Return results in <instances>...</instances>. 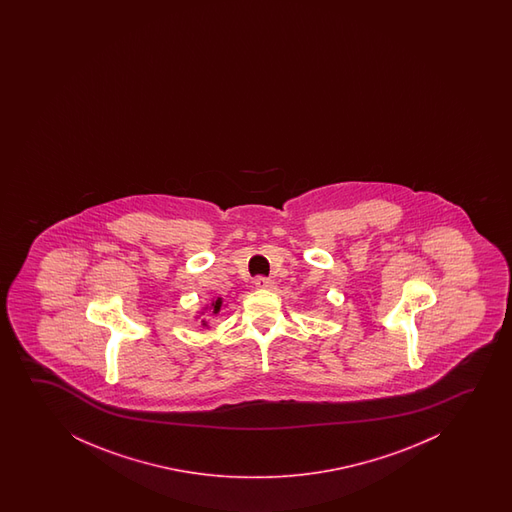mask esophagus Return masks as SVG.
<instances>
[{"mask_svg": "<svg viewBox=\"0 0 512 512\" xmlns=\"http://www.w3.org/2000/svg\"><path fill=\"white\" fill-rule=\"evenodd\" d=\"M255 287L260 288V290H273L274 288V281L269 280V278H257L255 280Z\"/></svg>", "mask_w": 512, "mask_h": 512, "instance_id": "1", "label": "esophagus"}]
</instances>
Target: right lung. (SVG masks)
Here are the masks:
<instances>
[{
	"label": "right lung",
	"mask_w": 512,
	"mask_h": 512,
	"mask_svg": "<svg viewBox=\"0 0 512 512\" xmlns=\"http://www.w3.org/2000/svg\"><path fill=\"white\" fill-rule=\"evenodd\" d=\"M220 309H222V297H218L217 301H211L206 308L199 311V315H204V313H206V316L218 315V313H220ZM201 325H203V327H208L206 318L201 320Z\"/></svg>",
	"instance_id": "right-lung-1"
}]
</instances>
